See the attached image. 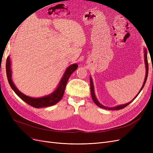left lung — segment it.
<instances>
[{
  "label": "left lung",
  "mask_w": 153,
  "mask_h": 153,
  "mask_svg": "<svg viewBox=\"0 0 153 153\" xmlns=\"http://www.w3.org/2000/svg\"><path fill=\"white\" fill-rule=\"evenodd\" d=\"M144 62H145V65H146V76H145V79H144V82H143V85H142V87H141V89L140 90V91L138 92V93L136 95V96L131 101H129V103H127L126 104H124V105H117V106H114V107H107V106H105L103 105H101L98 100H97L96 97V95H95V92H94V85H93V82H92V78L91 76H90V84H91V96H92V100H93V101L94 102V103L97 105L100 108H104V109H107V110H121V109H123L124 108V107H126V106H128L129 104H130L132 101L135 100L137 96L139 94L140 92H141V91L142 90L143 87H144L145 85V84L146 82V80H147V75H148V69H149V68H148V62H147V50H146V48H144Z\"/></svg>",
  "instance_id": "obj_1"
}]
</instances>
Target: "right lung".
<instances>
[{
    "label": "right lung",
    "instance_id": "obj_1",
    "mask_svg": "<svg viewBox=\"0 0 153 153\" xmlns=\"http://www.w3.org/2000/svg\"><path fill=\"white\" fill-rule=\"evenodd\" d=\"M11 66V62L10 56H8L6 61V73L9 84H10L12 89L17 94V96L23 101H25V103L33 106L34 108H39L54 105L62 99L64 93V91H65L68 80L71 74L77 69L78 64H73L68 66L65 72H64L61 80H60L56 89L51 94L43 97H40V98H32V97L26 96L17 89L12 80V71Z\"/></svg>",
    "mask_w": 153,
    "mask_h": 153
}]
</instances>
